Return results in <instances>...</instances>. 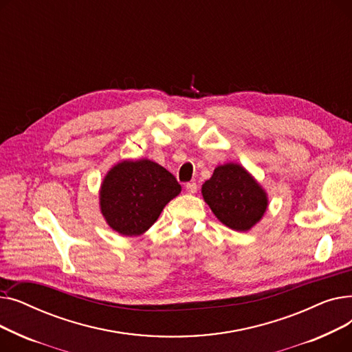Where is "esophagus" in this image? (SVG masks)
Listing matches in <instances>:
<instances>
[{
	"mask_svg": "<svg viewBox=\"0 0 352 352\" xmlns=\"http://www.w3.org/2000/svg\"><path fill=\"white\" fill-rule=\"evenodd\" d=\"M186 190H187V192H190V194H195L197 190H198V186H197L195 182H188L187 186H186Z\"/></svg>",
	"mask_w": 352,
	"mask_h": 352,
	"instance_id": "1",
	"label": "esophagus"
}]
</instances>
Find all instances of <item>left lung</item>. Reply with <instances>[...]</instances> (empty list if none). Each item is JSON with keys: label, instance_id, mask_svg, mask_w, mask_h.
<instances>
[{"label": "left lung", "instance_id": "1", "mask_svg": "<svg viewBox=\"0 0 352 352\" xmlns=\"http://www.w3.org/2000/svg\"><path fill=\"white\" fill-rule=\"evenodd\" d=\"M201 192L221 223L235 231L251 230L268 207L263 187L244 166L234 162L218 165L202 184Z\"/></svg>", "mask_w": 352, "mask_h": 352}]
</instances>
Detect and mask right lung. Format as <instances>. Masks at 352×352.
Instances as JSON below:
<instances>
[{
    "instance_id": "right-lung-1",
    "label": "right lung",
    "mask_w": 352,
    "mask_h": 352,
    "mask_svg": "<svg viewBox=\"0 0 352 352\" xmlns=\"http://www.w3.org/2000/svg\"><path fill=\"white\" fill-rule=\"evenodd\" d=\"M181 192L175 177L151 160L121 161L104 177L100 207L107 224L124 236L144 234Z\"/></svg>"
}]
</instances>
